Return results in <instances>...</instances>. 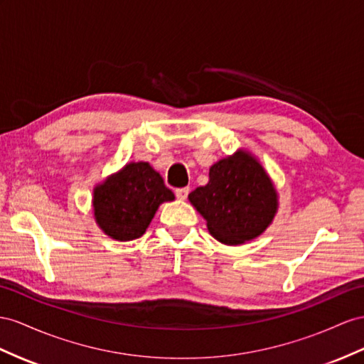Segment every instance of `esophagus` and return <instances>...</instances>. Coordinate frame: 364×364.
<instances>
[{
  "label": "esophagus",
  "instance_id": "obj_1",
  "mask_svg": "<svg viewBox=\"0 0 364 364\" xmlns=\"http://www.w3.org/2000/svg\"><path fill=\"white\" fill-rule=\"evenodd\" d=\"M175 195H176V198H178V200H186V198H188V195H189V188L176 189Z\"/></svg>",
  "mask_w": 364,
  "mask_h": 364
}]
</instances>
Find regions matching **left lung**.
I'll use <instances>...</instances> for the list:
<instances>
[{"label": "left lung", "instance_id": "1", "mask_svg": "<svg viewBox=\"0 0 364 364\" xmlns=\"http://www.w3.org/2000/svg\"><path fill=\"white\" fill-rule=\"evenodd\" d=\"M213 238L229 246L262 235L278 209L271 176L247 151H237L209 169V183L189 193Z\"/></svg>", "mask_w": 364, "mask_h": 364}]
</instances>
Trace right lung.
<instances>
[{"instance_id":"obj_1","label":"right lung","mask_w":364,"mask_h":364,"mask_svg":"<svg viewBox=\"0 0 364 364\" xmlns=\"http://www.w3.org/2000/svg\"><path fill=\"white\" fill-rule=\"evenodd\" d=\"M175 200L161 175L144 163H129L93 189V217L106 235L117 241L141 237L161 203Z\"/></svg>"}]
</instances>
